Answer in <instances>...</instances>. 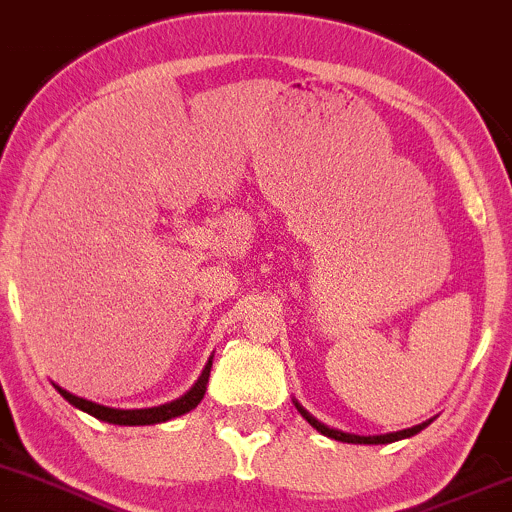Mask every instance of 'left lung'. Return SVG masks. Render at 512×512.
<instances>
[{
  "instance_id": "obj_1",
  "label": "left lung",
  "mask_w": 512,
  "mask_h": 512,
  "mask_svg": "<svg viewBox=\"0 0 512 512\" xmlns=\"http://www.w3.org/2000/svg\"><path fill=\"white\" fill-rule=\"evenodd\" d=\"M295 408H298V412L302 417H305L307 422H310L312 427H315L317 432H322L324 437H332L337 439V442H346V444H388V442H398V439H405V437H412V434H417L420 430H425L430 422H422V425H415L410 427V430H400V432H390V434H378V437H359V434H349V432H342V430H332V427L322 425L320 420H315V417L310 415L305 408H302L300 403H295Z\"/></svg>"
}]
</instances>
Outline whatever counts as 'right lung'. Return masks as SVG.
I'll return each instance as SVG.
<instances>
[{
	"instance_id": "right-lung-1",
	"label": "right lung",
	"mask_w": 512,
	"mask_h": 512,
	"mask_svg": "<svg viewBox=\"0 0 512 512\" xmlns=\"http://www.w3.org/2000/svg\"><path fill=\"white\" fill-rule=\"evenodd\" d=\"M210 368H212V361L205 366L202 376L197 378L195 386H192L188 393L183 395V398L173 400V403L161 405V408H146V410H114V408H104V405H97V403H92V400L78 398V395L68 393V390H63V388H58V386L56 388H58V393L63 395V398L68 400L70 405H75V408H80L82 412H87V415L97 417V420L109 422V425H156V422L173 420V417L185 415V412H190L192 408H197V403H200L202 395H205V390H207V378H210Z\"/></svg>"
}]
</instances>
